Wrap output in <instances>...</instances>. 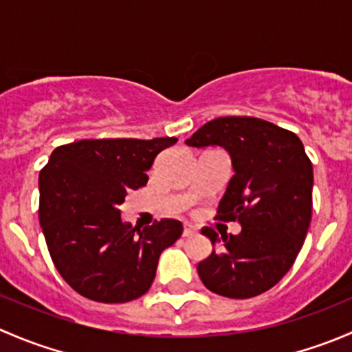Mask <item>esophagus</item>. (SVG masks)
Instances as JSON below:
<instances>
[{
  "label": "esophagus",
  "mask_w": 352,
  "mask_h": 352,
  "mask_svg": "<svg viewBox=\"0 0 352 352\" xmlns=\"http://www.w3.org/2000/svg\"><path fill=\"white\" fill-rule=\"evenodd\" d=\"M196 233V228L192 225H184V236H192Z\"/></svg>",
  "instance_id": "esophagus-1"
}]
</instances>
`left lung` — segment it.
Masks as SVG:
<instances>
[{
    "label": "left lung",
    "instance_id": "8db88e82",
    "mask_svg": "<svg viewBox=\"0 0 352 352\" xmlns=\"http://www.w3.org/2000/svg\"><path fill=\"white\" fill-rule=\"evenodd\" d=\"M186 143L221 146L232 156L235 175L216 219L242 225L239 235H221L219 250L199 262L202 285L235 300L271 289L296 261L310 228L314 168L303 143L291 131L248 116L209 120ZM202 235L218 242L208 226Z\"/></svg>",
    "mask_w": 352,
    "mask_h": 352
}]
</instances>
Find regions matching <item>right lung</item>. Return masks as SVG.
Instances as JSON below:
<instances>
[{
	"label": "right lung",
	"mask_w": 352,
	"mask_h": 352,
	"mask_svg": "<svg viewBox=\"0 0 352 352\" xmlns=\"http://www.w3.org/2000/svg\"><path fill=\"white\" fill-rule=\"evenodd\" d=\"M177 138L81 140L52 151L38 175V221L49 254L76 293L126 303L150 289L162 252L182 223L162 219L140 230L120 218L131 190L146 186L156 155Z\"/></svg>",
	"instance_id": "obj_1"
}]
</instances>
